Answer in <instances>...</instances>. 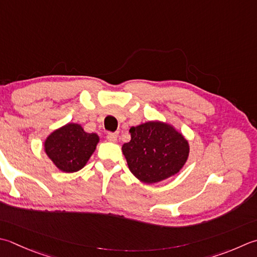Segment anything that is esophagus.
Masks as SVG:
<instances>
[{
  "mask_svg": "<svg viewBox=\"0 0 257 257\" xmlns=\"http://www.w3.org/2000/svg\"><path fill=\"white\" fill-rule=\"evenodd\" d=\"M117 138H118V133H109L107 136V139L110 143H115L117 142Z\"/></svg>",
  "mask_w": 257,
  "mask_h": 257,
  "instance_id": "1",
  "label": "esophagus"
}]
</instances>
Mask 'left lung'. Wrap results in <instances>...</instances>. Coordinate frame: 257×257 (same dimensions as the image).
I'll return each mask as SVG.
<instances>
[{"label": "left lung", "mask_w": 257, "mask_h": 257, "mask_svg": "<svg viewBox=\"0 0 257 257\" xmlns=\"http://www.w3.org/2000/svg\"><path fill=\"white\" fill-rule=\"evenodd\" d=\"M132 140L122 153L130 172L145 184H155L179 173L188 159L189 145L172 124L148 121L132 127Z\"/></svg>", "instance_id": "1"}]
</instances>
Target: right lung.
Masks as SVG:
<instances>
[{
	"label": "right lung",
	"instance_id": "right-lung-1",
	"mask_svg": "<svg viewBox=\"0 0 257 257\" xmlns=\"http://www.w3.org/2000/svg\"><path fill=\"white\" fill-rule=\"evenodd\" d=\"M99 143L97 134L85 133L81 124L67 123L54 130L44 142V152L63 173L82 169Z\"/></svg>",
	"mask_w": 257,
	"mask_h": 257
}]
</instances>
